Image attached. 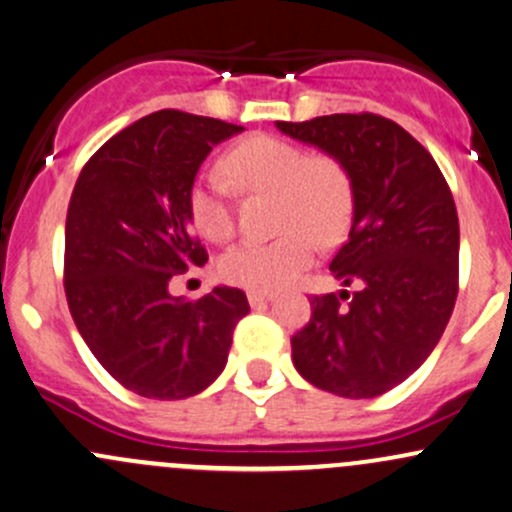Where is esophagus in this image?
<instances>
[{"label":"esophagus","instance_id":"esophagus-1","mask_svg":"<svg viewBox=\"0 0 512 512\" xmlns=\"http://www.w3.org/2000/svg\"><path fill=\"white\" fill-rule=\"evenodd\" d=\"M249 304L251 307H261V304H266L268 300H273V292H258V290H249Z\"/></svg>","mask_w":512,"mask_h":512}]
</instances>
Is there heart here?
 <instances>
[{
  "instance_id": "b5f03b06",
  "label": "heart",
  "mask_w": 512,
  "mask_h": 512,
  "mask_svg": "<svg viewBox=\"0 0 512 512\" xmlns=\"http://www.w3.org/2000/svg\"><path fill=\"white\" fill-rule=\"evenodd\" d=\"M222 169L244 193H266L278 200L283 237L268 244L232 246L217 261L220 278L246 290L271 292L309 266L319 244L346 237L355 210V183L343 159L331 152H309L275 135H251L227 149ZM188 212L195 229L210 241L234 234V208L217 179H198L188 191Z\"/></svg>"
}]
</instances>
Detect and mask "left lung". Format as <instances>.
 I'll return each mask as SVG.
<instances>
[{
    "label": "left lung",
    "instance_id": "1",
    "mask_svg": "<svg viewBox=\"0 0 512 512\" xmlns=\"http://www.w3.org/2000/svg\"><path fill=\"white\" fill-rule=\"evenodd\" d=\"M275 125L350 169L353 225L329 268L346 285L363 283L353 295L309 297L312 317L290 338L292 363L324 392L380 396L423 365L455 309L459 220L452 191L428 149L389 118L333 113Z\"/></svg>",
    "mask_w": 512,
    "mask_h": 512
}]
</instances>
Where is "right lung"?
Returning a JSON list of instances; mask_svg holds the SVG:
<instances>
[{
	"instance_id": "right-lung-1",
	"label": "right lung",
	"mask_w": 512,
	"mask_h": 512,
	"mask_svg": "<svg viewBox=\"0 0 512 512\" xmlns=\"http://www.w3.org/2000/svg\"><path fill=\"white\" fill-rule=\"evenodd\" d=\"M241 130L164 108L96 149L74 183L65 225L72 319L103 370L147 399L210 387L249 314L237 287L200 300L169 295L174 275L208 261L188 212L195 174L212 147Z\"/></svg>"
}]
</instances>
